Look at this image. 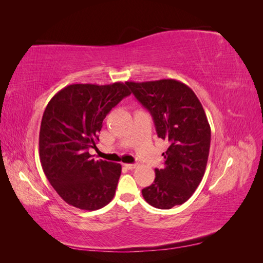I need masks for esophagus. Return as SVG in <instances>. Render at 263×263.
I'll use <instances>...</instances> for the list:
<instances>
[{"mask_svg":"<svg viewBox=\"0 0 263 263\" xmlns=\"http://www.w3.org/2000/svg\"><path fill=\"white\" fill-rule=\"evenodd\" d=\"M127 170H135L138 167V164H125L124 165Z\"/></svg>","mask_w":263,"mask_h":263,"instance_id":"1","label":"esophagus"}]
</instances>
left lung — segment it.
I'll list each match as a JSON object with an SVG mask.
<instances>
[{
  "label": "left lung",
  "instance_id": "1",
  "mask_svg": "<svg viewBox=\"0 0 263 263\" xmlns=\"http://www.w3.org/2000/svg\"><path fill=\"white\" fill-rule=\"evenodd\" d=\"M127 86L152 114L159 138L170 142L163 168L142 190L147 202L171 209L187 201L199 186L208 161L211 131L197 95L174 79L133 82Z\"/></svg>",
  "mask_w": 263,
  "mask_h": 263
}]
</instances>
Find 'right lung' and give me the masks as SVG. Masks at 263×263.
I'll use <instances>...</instances> for the list:
<instances>
[{
  "label": "right lung",
  "instance_id": "obj_1",
  "mask_svg": "<svg viewBox=\"0 0 263 263\" xmlns=\"http://www.w3.org/2000/svg\"><path fill=\"white\" fill-rule=\"evenodd\" d=\"M131 93L127 82L111 85L76 83L49 100L39 131L43 171L66 203L97 210L114 198L122 166L95 160L98 133L110 109Z\"/></svg>",
  "mask_w": 263,
  "mask_h": 263
}]
</instances>
